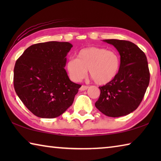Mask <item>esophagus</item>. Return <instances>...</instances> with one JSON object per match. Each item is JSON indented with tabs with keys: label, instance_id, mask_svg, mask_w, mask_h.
<instances>
[{
	"label": "esophagus",
	"instance_id": "1",
	"mask_svg": "<svg viewBox=\"0 0 161 161\" xmlns=\"http://www.w3.org/2000/svg\"><path fill=\"white\" fill-rule=\"evenodd\" d=\"M87 89H88V86H86V85H82L80 88V91H84V90H86Z\"/></svg>",
	"mask_w": 161,
	"mask_h": 161
}]
</instances>
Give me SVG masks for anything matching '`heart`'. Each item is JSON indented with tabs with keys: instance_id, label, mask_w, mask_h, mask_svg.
<instances>
[{
	"instance_id": "obj_1",
	"label": "heart",
	"mask_w": 161,
	"mask_h": 161,
	"mask_svg": "<svg viewBox=\"0 0 161 161\" xmlns=\"http://www.w3.org/2000/svg\"><path fill=\"white\" fill-rule=\"evenodd\" d=\"M121 59L116 52L98 47H86L79 52L77 58H71L66 69L71 80L79 81L85 77L87 69L95 83L103 85L118 75Z\"/></svg>"
}]
</instances>
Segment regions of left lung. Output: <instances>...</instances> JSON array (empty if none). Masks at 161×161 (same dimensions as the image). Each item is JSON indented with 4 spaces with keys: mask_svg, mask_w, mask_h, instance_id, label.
Here are the masks:
<instances>
[{
    "mask_svg": "<svg viewBox=\"0 0 161 161\" xmlns=\"http://www.w3.org/2000/svg\"><path fill=\"white\" fill-rule=\"evenodd\" d=\"M103 41L119 51L121 65L116 78L99 86L101 94L95 106L107 116H126L138 107L145 95L150 81L148 61L134 43L115 39Z\"/></svg>",
    "mask_w": 161,
    "mask_h": 161,
    "instance_id": "1",
    "label": "left lung"
}]
</instances>
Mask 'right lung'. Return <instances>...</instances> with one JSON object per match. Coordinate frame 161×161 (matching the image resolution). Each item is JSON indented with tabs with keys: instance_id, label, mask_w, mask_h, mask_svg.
<instances>
[{
	"instance_id": "add662e5",
	"label": "right lung",
	"mask_w": 161,
	"mask_h": 161,
	"mask_svg": "<svg viewBox=\"0 0 161 161\" xmlns=\"http://www.w3.org/2000/svg\"><path fill=\"white\" fill-rule=\"evenodd\" d=\"M72 45L50 41L30 46L15 62L13 84L24 105L40 118H55L74 102L80 84L72 82L64 67Z\"/></svg>"
}]
</instances>
